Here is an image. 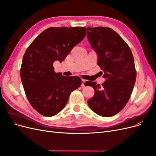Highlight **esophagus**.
Returning <instances> with one entry per match:
<instances>
[{
	"instance_id": "34e87169",
	"label": "esophagus",
	"mask_w": 156,
	"mask_h": 156,
	"mask_svg": "<svg viewBox=\"0 0 156 156\" xmlns=\"http://www.w3.org/2000/svg\"><path fill=\"white\" fill-rule=\"evenodd\" d=\"M85 80L84 79H82L81 80V86L82 87H84V83H85Z\"/></svg>"
}]
</instances>
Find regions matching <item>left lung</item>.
Returning <instances> with one entry per match:
<instances>
[{"mask_svg": "<svg viewBox=\"0 0 156 156\" xmlns=\"http://www.w3.org/2000/svg\"><path fill=\"white\" fill-rule=\"evenodd\" d=\"M87 32L89 43L98 55V65L105 79L101 86L96 82H85L84 85L92 87L95 92L87 103L98 115L114 116L124 108L135 85L133 56L126 41L112 29L88 27Z\"/></svg>", "mask_w": 156, "mask_h": 156, "instance_id": "1", "label": "left lung"}]
</instances>
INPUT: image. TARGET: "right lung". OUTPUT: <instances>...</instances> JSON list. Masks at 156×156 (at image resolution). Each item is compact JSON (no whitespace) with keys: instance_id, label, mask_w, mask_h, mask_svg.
<instances>
[{"instance_id":"1","label":"right lung","mask_w":156,"mask_h":156,"mask_svg":"<svg viewBox=\"0 0 156 156\" xmlns=\"http://www.w3.org/2000/svg\"><path fill=\"white\" fill-rule=\"evenodd\" d=\"M85 36V27H50L26 50L21 79L28 100L40 114L57 115L67 103L71 92L81 86V78L55 73L53 65L57 60L62 62Z\"/></svg>"}]
</instances>
